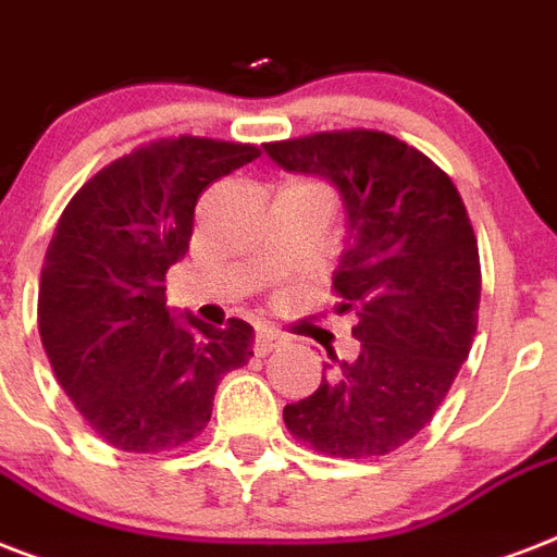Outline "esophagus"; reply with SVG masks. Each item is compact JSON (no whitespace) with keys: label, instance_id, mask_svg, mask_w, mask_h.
<instances>
[{"label":"esophagus","instance_id":"1","mask_svg":"<svg viewBox=\"0 0 557 557\" xmlns=\"http://www.w3.org/2000/svg\"><path fill=\"white\" fill-rule=\"evenodd\" d=\"M284 343V334L273 331V327H258L256 331V355H270L273 348Z\"/></svg>","mask_w":557,"mask_h":557}]
</instances>
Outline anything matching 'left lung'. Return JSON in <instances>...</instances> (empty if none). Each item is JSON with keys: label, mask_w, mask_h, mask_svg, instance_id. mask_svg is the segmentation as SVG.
<instances>
[{"label": "left lung", "mask_w": 557, "mask_h": 557, "mask_svg": "<svg viewBox=\"0 0 557 557\" xmlns=\"http://www.w3.org/2000/svg\"><path fill=\"white\" fill-rule=\"evenodd\" d=\"M287 171L331 180L348 214L334 290L360 351L313 395L284 407L293 438L334 459L398 450L430 424L468 360L480 322V247L450 176L383 131L267 141Z\"/></svg>", "instance_id": "1"}]
</instances>
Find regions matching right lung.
<instances>
[{
    "instance_id": "add662e5",
    "label": "right lung",
    "mask_w": 557,
    "mask_h": 557,
    "mask_svg": "<svg viewBox=\"0 0 557 557\" xmlns=\"http://www.w3.org/2000/svg\"><path fill=\"white\" fill-rule=\"evenodd\" d=\"M258 157V145L206 136L148 141L86 180L60 214L40 273V339L69 400L119 450L197 438L223 374L252 357L244 319L176 325L165 273L188 252L200 194Z\"/></svg>"
}]
</instances>
